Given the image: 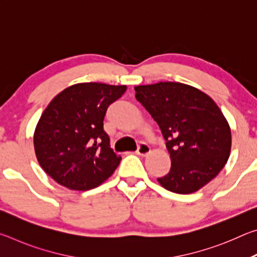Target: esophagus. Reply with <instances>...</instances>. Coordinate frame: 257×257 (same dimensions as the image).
<instances>
[{
  "label": "esophagus",
  "mask_w": 257,
  "mask_h": 257,
  "mask_svg": "<svg viewBox=\"0 0 257 257\" xmlns=\"http://www.w3.org/2000/svg\"><path fill=\"white\" fill-rule=\"evenodd\" d=\"M151 153V147L145 144V143H142L141 145L138 146V150H137V154L141 155V156H146Z\"/></svg>",
  "instance_id": "obj_1"
}]
</instances>
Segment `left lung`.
I'll return each mask as SVG.
<instances>
[{
	"mask_svg": "<svg viewBox=\"0 0 257 257\" xmlns=\"http://www.w3.org/2000/svg\"><path fill=\"white\" fill-rule=\"evenodd\" d=\"M135 90L170 153V172L158 178L159 184L172 193L191 194L214 179L231 151V129L216 103L181 82L142 85Z\"/></svg>",
	"mask_w": 257,
	"mask_h": 257,
	"instance_id": "obj_1",
	"label": "left lung"
}]
</instances>
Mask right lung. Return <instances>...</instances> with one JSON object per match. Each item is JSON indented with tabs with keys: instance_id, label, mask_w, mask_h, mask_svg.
I'll return each mask as SVG.
<instances>
[{
	"instance_id": "obj_1",
	"label": "right lung",
	"mask_w": 257,
	"mask_h": 257,
	"mask_svg": "<svg viewBox=\"0 0 257 257\" xmlns=\"http://www.w3.org/2000/svg\"><path fill=\"white\" fill-rule=\"evenodd\" d=\"M127 86L79 82L52 99L34 133L38 163L52 179L72 190H89L103 184L118 168L103 130L106 108Z\"/></svg>"
}]
</instances>
